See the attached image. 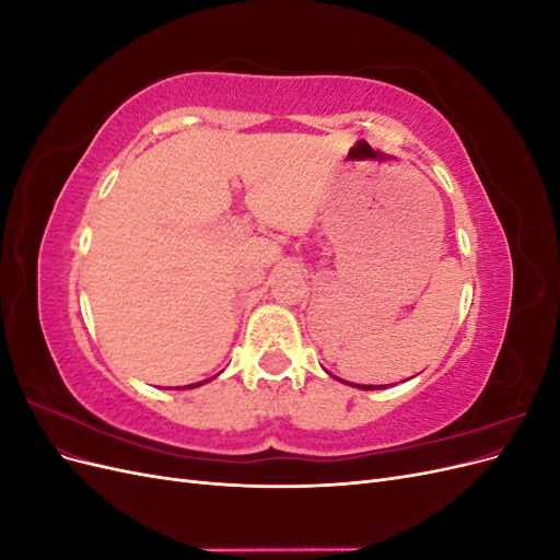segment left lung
<instances>
[{
    "instance_id": "obj_1",
    "label": "left lung",
    "mask_w": 560,
    "mask_h": 560,
    "mask_svg": "<svg viewBox=\"0 0 560 560\" xmlns=\"http://www.w3.org/2000/svg\"><path fill=\"white\" fill-rule=\"evenodd\" d=\"M358 387H362V389H378V387H371V385H366V387H364V385H358Z\"/></svg>"
}]
</instances>
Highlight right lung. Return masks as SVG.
I'll return each mask as SVG.
<instances>
[{"instance_id": "1", "label": "right lung", "mask_w": 560, "mask_h": 560, "mask_svg": "<svg viewBox=\"0 0 560 560\" xmlns=\"http://www.w3.org/2000/svg\"><path fill=\"white\" fill-rule=\"evenodd\" d=\"M196 385H200V383H196ZM196 385H189V387H196Z\"/></svg>"}]
</instances>
